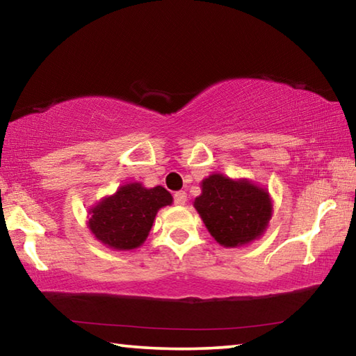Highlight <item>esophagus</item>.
Listing matches in <instances>:
<instances>
[{
  "label": "esophagus",
  "mask_w": 356,
  "mask_h": 356,
  "mask_svg": "<svg viewBox=\"0 0 356 356\" xmlns=\"http://www.w3.org/2000/svg\"><path fill=\"white\" fill-rule=\"evenodd\" d=\"M174 202H176L177 206H185L186 193L185 191H177L176 195H174Z\"/></svg>",
  "instance_id": "esophagus-1"
}]
</instances>
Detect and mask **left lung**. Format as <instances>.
Wrapping results in <instances>:
<instances>
[{"instance_id":"obj_1","label":"left lung","mask_w":356,"mask_h":356,"mask_svg":"<svg viewBox=\"0 0 356 356\" xmlns=\"http://www.w3.org/2000/svg\"><path fill=\"white\" fill-rule=\"evenodd\" d=\"M193 206L216 243L240 248L261 238L273 215L267 188L248 179H231L213 172L201 182Z\"/></svg>"}]
</instances>
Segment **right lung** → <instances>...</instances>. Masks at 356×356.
<instances>
[{"label":"right lung","instance_id":"obj_1","mask_svg":"<svg viewBox=\"0 0 356 356\" xmlns=\"http://www.w3.org/2000/svg\"><path fill=\"white\" fill-rule=\"evenodd\" d=\"M171 204V193L161 185L146 188L141 182H130L89 209L86 225L106 248L136 250L146 242L156 212Z\"/></svg>","mask_w":356,"mask_h":356}]
</instances>
